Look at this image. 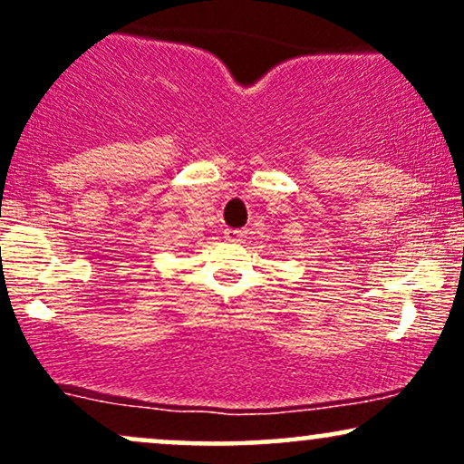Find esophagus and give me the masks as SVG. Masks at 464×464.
Here are the masks:
<instances>
[{"label":"esophagus","instance_id":"1","mask_svg":"<svg viewBox=\"0 0 464 464\" xmlns=\"http://www.w3.org/2000/svg\"><path fill=\"white\" fill-rule=\"evenodd\" d=\"M244 236H246V233L239 231V228H225V237L231 239V242H239Z\"/></svg>","mask_w":464,"mask_h":464}]
</instances>
